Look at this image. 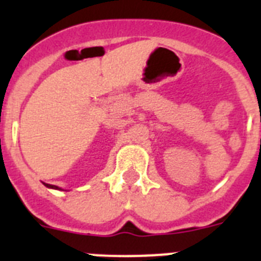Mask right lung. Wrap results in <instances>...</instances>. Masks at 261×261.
Masks as SVG:
<instances>
[{"label": "right lung", "mask_w": 261, "mask_h": 261, "mask_svg": "<svg viewBox=\"0 0 261 261\" xmlns=\"http://www.w3.org/2000/svg\"><path fill=\"white\" fill-rule=\"evenodd\" d=\"M44 186L48 187V188H53V190H61V188H59V187H56V186H52V184H45L44 183Z\"/></svg>", "instance_id": "obj_1"}]
</instances>
